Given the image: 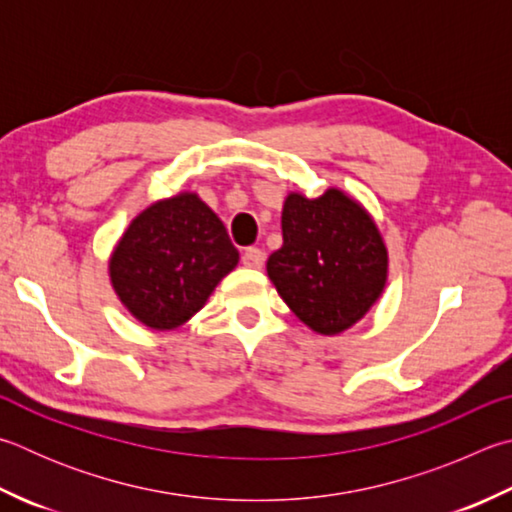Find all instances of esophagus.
Here are the masks:
<instances>
[{
    "label": "esophagus",
    "mask_w": 512,
    "mask_h": 512,
    "mask_svg": "<svg viewBox=\"0 0 512 512\" xmlns=\"http://www.w3.org/2000/svg\"><path fill=\"white\" fill-rule=\"evenodd\" d=\"M241 262L248 268H262L264 266V250H259L255 246H250L244 250V255H241Z\"/></svg>",
    "instance_id": "34e87169"
}]
</instances>
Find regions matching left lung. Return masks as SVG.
Returning <instances> with one entry per match:
<instances>
[{
    "label": "left lung",
    "instance_id": "obj_1",
    "mask_svg": "<svg viewBox=\"0 0 512 512\" xmlns=\"http://www.w3.org/2000/svg\"><path fill=\"white\" fill-rule=\"evenodd\" d=\"M282 237L266 271L288 309L313 331L342 333L383 293V237L365 208L345 192L331 188L318 199L288 194Z\"/></svg>",
    "mask_w": 512,
    "mask_h": 512
}]
</instances>
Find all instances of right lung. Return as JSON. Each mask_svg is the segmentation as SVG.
<instances>
[{
  "label": "right lung",
  "instance_id": "obj_1",
  "mask_svg": "<svg viewBox=\"0 0 512 512\" xmlns=\"http://www.w3.org/2000/svg\"><path fill=\"white\" fill-rule=\"evenodd\" d=\"M237 262L219 217L197 194L183 192L129 224L111 255L109 275L129 313L165 331L190 320Z\"/></svg>",
  "mask_w": 512,
  "mask_h": 512
}]
</instances>
